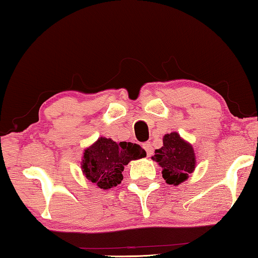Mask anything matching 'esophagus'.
Here are the masks:
<instances>
[{"label": "esophagus", "mask_w": 258, "mask_h": 258, "mask_svg": "<svg viewBox=\"0 0 258 258\" xmlns=\"http://www.w3.org/2000/svg\"><path fill=\"white\" fill-rule=\"evenodd\" d=\"M143 148H144V150H146V153H147L148 156H150V155L154 153V148H153V146H151L149 142L144 143L143 144Z\"/></svg>", "instance_id": "1"}]
</instances>
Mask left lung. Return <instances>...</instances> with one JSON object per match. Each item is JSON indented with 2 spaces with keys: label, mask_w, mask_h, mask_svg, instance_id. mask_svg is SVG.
<instances>
[{
  "label": "left lung",
  "mask_w": 258,
  "mask_h": 258,
  "mask_svg": "<svg viewBox=\"0 0 258 258\" xmlns=\"http://www.w3.org/2000/svg\"><path fill=\"white\" fill-rule=\"evenodd\" d=\"M151 158L162 167V176L168 184H181L195 170L196 157L192 146L177 133L165 134L163 147L155 150Z\"/></svg>",
  "instance_id": "1"
}]
</instances>
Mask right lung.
<instances>
[{
    "mask_svg": "<svg viewBox=\"0 0 258 258\" xmlns=\"http://www.w3.org/2000/svg\"><path fill=\"white\" fill-rule=\"evenodd\" d=\"M146 156L147 153L139 144L116 143L111 139L100 137L84 150L81 168L90 182L98 188L108 190L122 182L124 165Z\"/></svg>",
    "mask_w": 258,
    "mask_h": 258,
    "instance_id": "right-lung-1",
    "label": "right lung"
}]
</instances>
